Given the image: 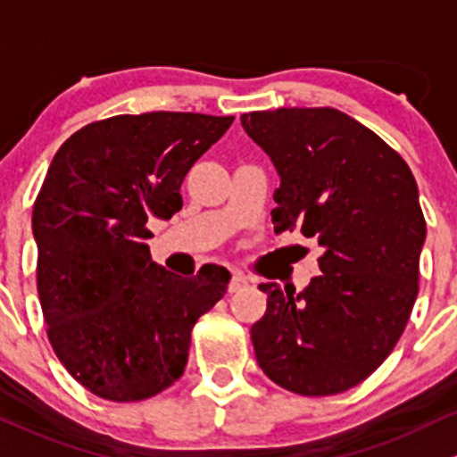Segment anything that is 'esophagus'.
<instances>
[{
    "instance_id": "esophagus-1",
    "label": "esophagus",
    "mask_w": 457,
    "mask_h": 457,
    "mask_svg": "<svg viewBox=\"0 0 457 457\" xmlns=\"http://www.w3.org/2000/svg\"><path fill=\"white\" fill-rule=\"evenodd\" d=\"M246 286H248L246 277L233 275V277H230V281H228V293H237V290L246 288Z\"/></svg>"
}]
</instances>
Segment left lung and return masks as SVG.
Masks as SVG:
<instances>
[{"label": "left lung", "mask_w": 457, "mask_h": 457, "mask_svg": "<svg viewBox=\"0 0 457 457\" xmlns=\"http://www.w3.org/2000/svg\"><path fill=\"white\" fill-rule=\"evenodd\" d=\"M275 162V233L317 237L321 275L295 295L262 284L266 314L251 328L272 383L332 396L363 383L392 354L418 297L427 222L411 169L396 149L334 107L242 116Z\"/></svg>", "instance_id": "1"}]
</instances>
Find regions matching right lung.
<instances>
[{
    "label": "right lung",
    "mask_w": 457,
    "mask_h": 457,
    "mask_svg": "<svg viewBox=\"0 0 457 457\" xmlns=\"http://www.w3.org/2000/svg\"><path fill=\"white\" fill-rule=\"evenodd\" d=\"M233 116L147 112L94 120L54 154L32 209L37 293L56 359L112 403L171 387L191 332L230 272L178 277L152 262V218L182 209L180 187Z\"/></svg>",
    "instance_id": "obj_1"
}]
</instances>
